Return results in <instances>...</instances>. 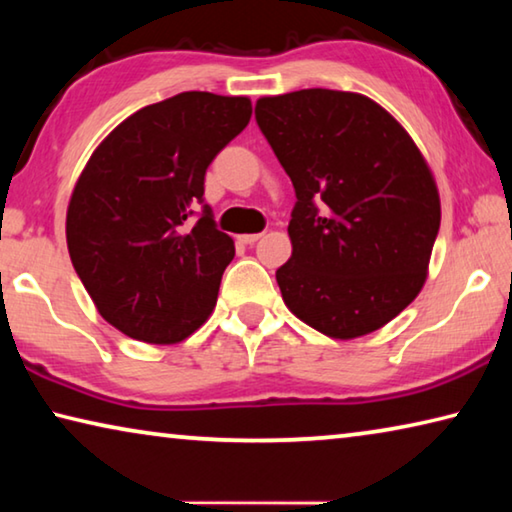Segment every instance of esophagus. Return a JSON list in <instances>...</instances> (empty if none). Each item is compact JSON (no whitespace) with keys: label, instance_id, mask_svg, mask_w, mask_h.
<instances>
[{"label":"esophagus","instance_id":"esophagus-1","mask_svg":"<svg viewBox=\"0 0 512 512\" xmlns=\"http://www.w3.org/2000/svg\"><path fill=\"white\" fill-rule=\"evenodd\" d=\"M239 239H241V241H244V244H246V246H253V244H255V241H259V239H262V232H255V235H241Z\"/></svg>","mask_w":512,"mask_h":512}]
</instances>
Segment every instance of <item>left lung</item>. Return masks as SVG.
<instances>
[{"instance_id": "obj_1", "label": "left lung", "mask_w": 512, "mask_h": 512, "mask_svg": "<svg viewBox=\"0 0 512 512\" xmlns=\"http://www.w3.org/2000/svg\"><path fill=\"white\" fill-rule=\"evenodd\" d=\"M259 131L296 189L284 305L332 339L370 334L418 296L440 228L427 160L391 112L339 90L262 97Z\"/></svg>"}]
</instances>
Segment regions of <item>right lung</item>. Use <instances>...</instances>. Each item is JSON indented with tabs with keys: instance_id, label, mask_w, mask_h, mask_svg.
Here are the masks:
<instances>
[{
	"instance_id": "obj_1",
	"label": "right lung",
	"mask_w": 512,
	"mask_h": 512,
	"mask_svg": "<svg viewBox=\"0 0 512 512\" xmlns=\"http://www.w3.org/2000/svg\"><path fill=\"white\" fill-rule=\"evenodd\" d=\"M250 115L248 97L180 92L121 121L76 180L69 257L99 314L131 339L180 343L210 318L235 241L203 203L205 171Z\"/></svg>"
}]
</instances>
